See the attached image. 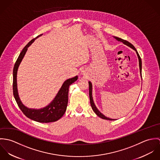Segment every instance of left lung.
Returning a JSON list of instances; mask_svg holds the SVG:
<instances>
[{
    "mask_svg": "<svg viewBox=\"0 0 160 160\" xmlns=\"http://www.w3.org/2000/svg\"><path fill=\"white\" fill-rule=\"evenodd\" d=\"M114 39H116L118 41H120V42H122L124 44L126 45V46L129 47L130 48H132L133 50H134L136 52V53H137V57H138V62H139V69H140V76L142 78V60H141V58H140V55H138V52H137V50L136 49V48L134 47V46H133L132 44H131L130 42H129L128 41H126V40H124V39H122L121 38H118V37H115L113 36ZM89 97H90V103H91V105L92 108L93 110V111L95 113V114H97L98 117L103 119H107V120H110V121H113L114 120L113 119H111V118H107V116H105L104 114H102L98 109L96 107L94 102H93V97H92V85L91 82V81H89Z\"/></svg>",
    "mask_w": 160,
    "mask_h": 160,
    "instance_id": "8db88e82",
    "label": "left lung"
}]
</instances>
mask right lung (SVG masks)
<instances>
[{"instance_id":"add662e5","label":"right lung","mask_w":160,"mask_h":160,"mask_svg":"<svg viewBox=\"0 0 160 160\" xmlns=\"http://www.w3.org/2000/svg\"><path fill=\"white\" fill-rule=\"evenodd\" d=\"M42 35V34L32 39L25 46L16 61L13 71V92L15 99L19 108L26 117L37 122L47 123L55 122L60 119L65 114L68 101L69 86L77 81L78 77V76H76L66 80L63 82L54 99L45 107L41 109H34L29 108L23 105L20 98L17 88V78L18 69L28 50V48L32 44L36 39Z\"/></svg>"}]
</instances>
